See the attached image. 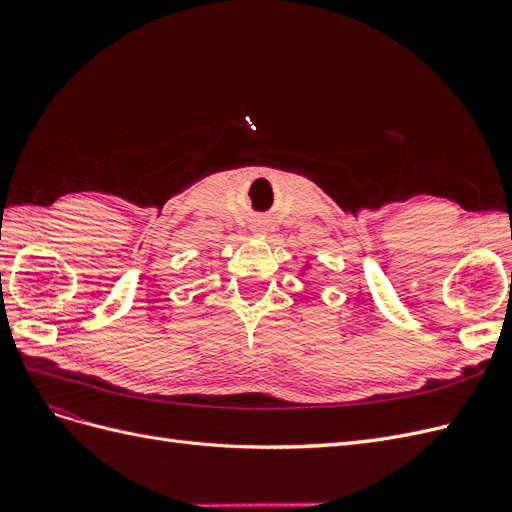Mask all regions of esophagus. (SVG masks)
<instances>
[{"label": "esophagus", "instance_id": "1", "mask_svg": "<svg viewBox=\"0 0 512 512\" xmlns=\"http://www.w3.org/2000/svg\"><path fill=\"white\" fill-rule=\"evenodd\" d=\"M258 232H262V230H258Z\"/></svg>", "mask_w": 512, "mask_h": 512}]
</instances>
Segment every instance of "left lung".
Returning a JSON list of instances; mask_svg holds the SVG:
<instances>
[{
  "label": "left lung",
  "instance_id": "obj_1",
  "mask_svg": "<svg viewBox=\"0 0 512 512\" xmlns=\"http://www.w3.org/2000/svg\"><path fill=\"white\" fill-rule=\"evenodd\" d=\"M305 267H307V269H309V265H305Z\"/></svg>",
  "mask_w": 512,
  "mask_h": 512
}]
</instances>
